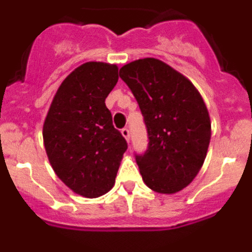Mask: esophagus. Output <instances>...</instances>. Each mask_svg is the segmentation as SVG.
<instances>
[{"label": "esophagus", "instance_id": "obj_1", "mask_svg": "<svg viewBox=\"0 0 252 252\" xmlns=\"http://www.w3.org/2000/svg\"><path fill=\"white\" fill-rule=\"evenodd\" d=\"M121 133H122V136L125 137V139L127 140V141H130V137H131V132L130 130H128L127 127H124L121 130Z\"/></svg>", "mask_w": 252, "mask_h": 252}]
</instances>
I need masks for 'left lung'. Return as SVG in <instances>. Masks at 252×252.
<instances>
[{"label": "left lung", "instance_id": "8db88e82", "mask_svg": "<svg viewBox=\"0 0 252 252\" xmlns=\"http://www.w3.org/2000/svg\"><path fill=\"white\" fill-rule=\"evenodd\" d=\"M139 103L148 149L135 154L142 180L155 192H179L203 165L211 121L201 94L186 77L154 58L120 69Z\"/></svg>", "mask_w": 252, "mask_h": 252}]
</instances>
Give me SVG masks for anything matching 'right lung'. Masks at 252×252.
I'll return each instance as SVG.
<instances>
[{"label":"right lung","mask_w":252,"mask_h":252,"mask_svg":"<svg viewBox=\"0 0 252 252\" xmlns=\"http://www.w3.org/2000/svg\"><path fill=\"white\" fill-rule=\"evenodd\" d=\"M117 81L116 65L90 62L78 66L60 84L44 122L51 166L65 186L87 198L112 188L127 150L104 103Z\"/></svg>","instance_id":"right-lung-1"}]
</instances>
